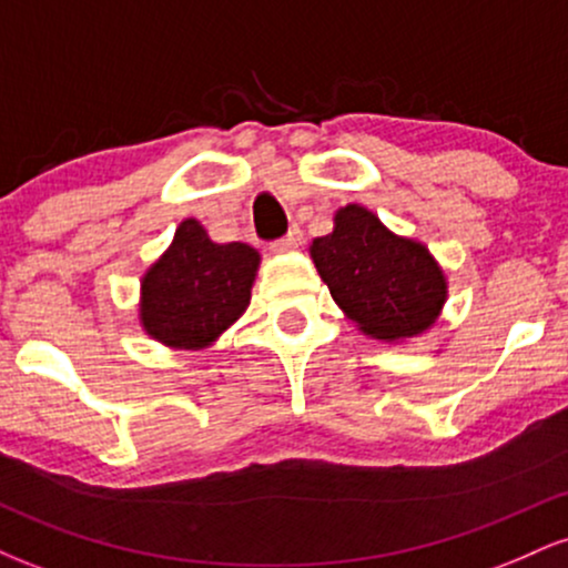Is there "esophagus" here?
Wrapping results in <instances>:
<instances>
[{
	"label": "esophagus",
	"mask_w": 568,
	"mask_h": 568,
	"mask_svg": "<svg viewBox=\"0 0 568 568\" xmlns=\"http://www.w3.org/2000/svg\"><path fill=\"white\" fill-rule=\"evenodd\" d=\"M302 240H304L302 230H298V226H291V232L285 234V237L275 240V243H272V247H275L277 253H288V251H293V247L302 245Z\"/></svg>",
	"instance_id": "1"
}]
</instances>
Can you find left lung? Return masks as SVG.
Returning a JSON list of instances; mask_svg holds the SVG:
<instances>
[{"mask_svg": "<svg viewBox=\"0 0 568 568\" xmlns=\"http://www.w3.org/2000/svg\"><path fill=\"white\" fill-rule=\"evenodd\" d=\"M310 256L344 315L371 338L403 342L438 321L448 283L427 245L389 232L363 205H344Z\"/></svg>", "mask_w": 568, "mask_h": 568, "instance_id": "left-lung-1", "label": "left lung"}]
</instances>
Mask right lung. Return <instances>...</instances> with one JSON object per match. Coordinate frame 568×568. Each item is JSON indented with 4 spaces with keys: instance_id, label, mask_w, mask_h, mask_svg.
<instances>
[{
    "instance_id": "1",
    "label": "right lung",
    "mask_w": 568,
    "mask_h": 568,
    "mask_svg": "<svg viewBox=\"0 0 568 568\" xmlns=\"http://www.w3.org/2000/svg\"><path fill=\"white\" fill-rule=\"evenodd\" d=\"M258 264L256 247L213 243L197 219H184L141 277L143 331L173 349L211 347L251 304Z\"/></svg>"
}]
</instances>
